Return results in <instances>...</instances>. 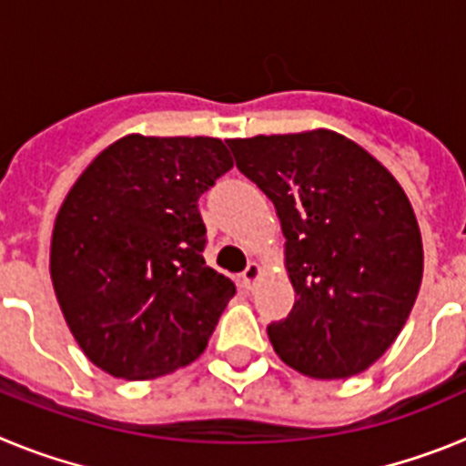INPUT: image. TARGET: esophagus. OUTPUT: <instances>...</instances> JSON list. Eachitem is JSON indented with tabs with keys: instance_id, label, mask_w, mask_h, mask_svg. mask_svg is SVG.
I'll return each mask as SVG.
<instances>
[{
	"instance_id": "obj_1",
	"label": "esophagus",
	"mask_w": 466,
	"mask_h": 466,
	"mask_svg": "<svg viewBox=\"0 0 466 466\" xmlns=\"http://www.w3.org/2000/svg\"><path fill=\"white\" fill-rule=\"evenodd\" d=\"M258 278H261V268H258V263H249V266L245 268V273L240 275V284L245 287V289H252Z\"/></svg>"
}]
</instances>
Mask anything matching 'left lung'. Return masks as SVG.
<instances>
[{
    "mask_svg": "<svg viewBox=\"0 0 466 466\" xmlns=\"http://www.w3.org/2000/svg\"><path fill=\"white\" fill-rule=\"evenodd\" d=\"M236 166L278 209L291 312L268 324L284 364L350 378L385 355L422 282L409 198L360 144L333 130L228 139Z\"/></svg>",
    "mask_w": 466,
    "mask_h": 466,
    "instance_id": "left-lung-1",
    "label": "left lung"
}]
</instances>
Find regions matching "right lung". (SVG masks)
Returning a JSON list of instances; mask_svg holds the SVG:
<instances>
[{
  "instance_id": "right-lung-1",
  "label": "right lung",
  "mask_w": 466,
  "mask_h": 466,
  "mask_svg": "<svg viewBox=\"0 0 466 466\" xmlns=\"http://www.w3.org/2000/svg\"><path fill=\"white\" fill-rule=\"evenodd\" d=\"M230 167L217 137L127 135L69 188L53 226L51 279L97 369L149 380L203 355L236 284L205 263L198 198Z\"/></svg>"
}]
</instances>
